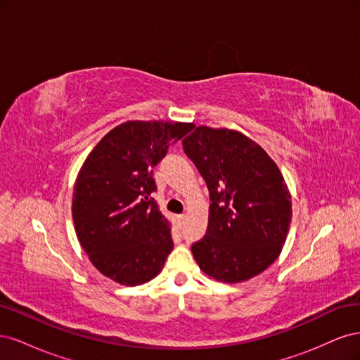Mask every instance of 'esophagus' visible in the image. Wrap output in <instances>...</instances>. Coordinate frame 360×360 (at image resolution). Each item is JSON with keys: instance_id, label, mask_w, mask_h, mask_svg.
<instances>
[{"instance_id": "esophagus-1", "label": "esophagus", "mask_w": 360, "mask_h": 360, "mask_svg": "<svg viewBox=\"0 0 360 360\" xmlns=\"http://www.w3.org/2000/svg\"><path fill=\"white\" fill-rule=\"evenodd\" d=\"M184 219H186V214H179L177 216V225L181 228L184 224Z\"/></svg>"}]
</instances>
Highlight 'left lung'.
<instances>
[{"label": "left lung", "instance_id": "8db88e82", "mask_svg": "<svg viewBox=\"0 0 360 360\" xmlns=\"http://www.w3.org/2000/svg\"><path fill=\"white\" fill-rule=\"evenodd\" d=\"M210 195L209 225L192 243L200 269L242 282L278 258L291 222V195L266 151L240 132L200 126L183 139Z\"/></svg>", "mask_w": 360, "mask_h": 360}]
</instances>
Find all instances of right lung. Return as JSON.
Here are the masks:
<instances>
[{"mask_svg": "<svg viewBox=\"0 0 360 360\" xmlns=\"http://www.w3.org/2000/svg\"><path fill=\"white\" fill-rule=\"evenodd\" d=\"M192 123L126 122L106 134L84 162L72 216L93 266L123 285L155 278L174 248L169 224L151 198L153 169Z\"/></svg>", "mask_w": 360, "mask_h": 360, "instance_id": "add662e5", "label": "right lung"}]
</instances>
